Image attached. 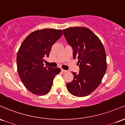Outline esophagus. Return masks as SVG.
I'll use <instances>...</instances> for the list:
<instances>
[{
    "label": "esophagus",
    "mask_w": 125,
    "mask_h": 125,
    "mask_svg": "<svg viewBox=\"0 0 125 125\" xmlns=\"http://www.w3.org/2000/svg\"><path fill=\"white\" fill-rule=\"evenodd\" d=\"M61 71L63 73H66V72H67V71L66 70H64V69H61Z\"/></svg>",
    "instance_id": "obj_1"
}]
</instances>
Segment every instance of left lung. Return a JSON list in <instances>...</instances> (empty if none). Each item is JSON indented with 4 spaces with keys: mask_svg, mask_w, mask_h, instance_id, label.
<instances>
[{
    "mask_svg": "<svg viewBox=\"0 0 125 125\" xmlns=\"http://www.w3.org/2000/svg\"><path fill=\"white\" fill-rule=\"evenodd\" d=\"M67 43L73 49V58L78 59L79 72L67 83V89L77 97L86 96L99 86L107 69L106 55L102 43L89 29L84 27L63 30Z\"/></svg>",
    "mask_w": 125,
    "mask_h": 125,
    "instance_id": "1",
    "label": "left lung"
}]
</instances>
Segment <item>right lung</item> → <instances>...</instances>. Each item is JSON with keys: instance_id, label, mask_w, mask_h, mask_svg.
Listing matches in <instances>:
<instances>
[{"instance_id": "add662e5", "label": "right lung", "mask_w": 125, "mask_h": 125, "mask_svg": "<svg viewBox=\"0 0 125 125\" xmlns=\"http://www.w3.org/2000/svg\"><path fill=\"white\" fill-rule=\"evenodd\" d=\"M62 34V30H38L30 33L21 44L16 58L18 72L24 86L32 94H48L54 76L61 72L60 68L44 67L43 63Z\"/></svg>"}]
</instances>
